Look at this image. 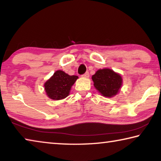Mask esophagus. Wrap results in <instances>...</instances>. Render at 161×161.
I'll list each match as a JSON object with an SVG mask.
<instances>
[{
    "label": "esophagus",
    "instance_id": "esophagus-1",
    "mask_svg": "<svg viewBox=\"0 0 161 161\" xmlns=\"http://www.w3.org/2000/svg\"><path fill=\"white\" fill-rule=\"evenodd\" d=\"M84 77H86V78H88L89 77V72H86V73H84V74L82 75Z\"/></svg>",
    "mask_w": 161,
    "mask_h": 161
}]
</instances>
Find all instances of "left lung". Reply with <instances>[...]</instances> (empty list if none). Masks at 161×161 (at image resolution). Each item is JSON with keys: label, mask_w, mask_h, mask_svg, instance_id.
<instances>
[{"label": "left lung", "mask_w": 161, "mask_h": 161, "mask_svg": "<svg viewBox=\"0 0 161 161\" xmlns=\"http://www.w3.org/2000/svg\"><path fill=\"white\" fill-rule=\"evenodd\" d=\"M92 78L95 88L107 97L116 95L122 84L121 76L110 69H99Z\"/></svg>", "instance_id": "left-lung-1"}]
</instances>
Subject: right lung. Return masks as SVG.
<instances>
[{"label":"right lung","mask_w":161,"mask_h":161,"mask_svg":"<svg viewBox=\"0 0 161 161\" xmlns=\"http://www.w3.org/2000/svg\"><path fill=\"white\" fill-rule=\"evenodd\" d=\"M77 78V76H70L62 70L56 71L44 85L48 97L54 100L64 99L69 95L71 87Z\"/></svg>","instance_id":"right-lung-1"}]
</instances>
